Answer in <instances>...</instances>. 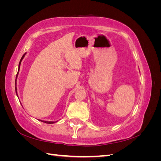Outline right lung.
<instances>
[{"mask_svg":"<svg viewBox=\"0 0 161 161\" xmlns=\"http://www.w3.org/2000/svg\"><path fill=\"white\" fill-rule=\"evenodd\" d=\"M25 53H24V54H23V56H22V58H21L20 62H19V70H18V72H17V76H16V80H17V76H18V73H19V69H20L21 62V61H22V60H23V58H24V56H25ZM16 80H15V85H16ZM15 91H16V94H17V87H16V86H15ZM17 96H18V95H17ZM41 121H43V122L46 123V124H53V123H54V122H53V121H42V120H41Z\"/></svg>","mask_w":161,"mask_h":161,"instance_id":"right-lung-1","label":"right lung"}]
</instances>
